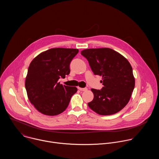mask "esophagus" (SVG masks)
<instances>
[{
  "instance_id": "obj_1",
  "label": "esophagus",
  "mask_w": 159,
  "mask_h": 159,
  "mask_svg": "<svg viewBox=\"0 0 159 159\" xmlns=\"http://www.w3.org/2000/svg\"><path fill=\"white\" fill-rule=\"evenodd\" d=\"M78 89H79L81 91H86L87 90V88H81V87H78Z\"/></svg>"
}]
</instances>
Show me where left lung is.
Here are the masks:
<instances>
[{"mask_svg":"<svg viewBox=\"0 0 159 159\" xmlns=\"http://www.w3.org/2000/svg\"><path fill=\"white\" fill-rule=\"evenodd\" d=\"M95 75L102 77L101 90L92 89L93 100L89 107L100 115H111L123 109L134 87L132 67L120 53L108 48H90L81 52Z\"/></svg>","mask_w":159,"mask_h":159,"instance_id":"8db88e82","label":"left lung"}]
</instances>
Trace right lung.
<instances>
[{
    "label": "right lung",
    "mask_w": 159,
    "mask_h": 159,
    "mask_svg": "<svg viewBox=\"0 0 159 159\" xmlns=\"http://www.w3.org/2000/svg\"><path fill=\"white\" fill-rule=\"evenodd\" d=\"M78 49L55 48L36 57L28 68L25 87L28 99L41 113L56 116L69 106L76 87L66 86L58 82L70 74V63Z\"/></svg>",
    "instance_id": "1"
}]
</instances>
